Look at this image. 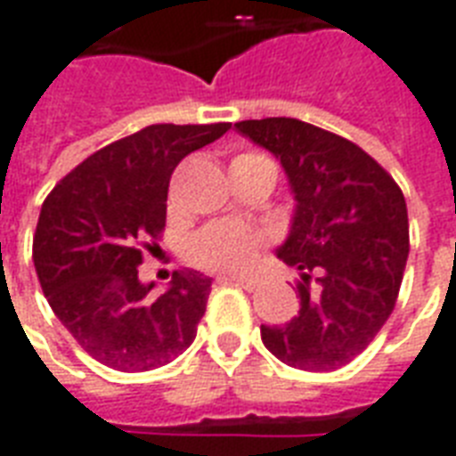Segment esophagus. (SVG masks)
<instances>
[{"mask_svg":"<svg viewBox=\"0 0 456 456\" xmlns=\"http://www.w3.org/2000/svg\"><path fill=\"white\" fill-rule=\"evenodd\" d=\"M221 281H235L238 286H242L245 290H255L259 286V279L256 276H221Z\"/></svg>","mask_w":456,"mask_h":456,"instance_id":"1","label":"esophagus"}]
</instances>
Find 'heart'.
<instances>
[{"label": "heart", "instance_id": "obj_1", "mask_svg": "<svg viewBox=\"0 0 456 456\" xmlns=\"http://www.w3.org/2000/svg\"><path fill=\"white\" fill-rule=\"evenodd\" d=\"M266 166L276 170L273 160L259 151H240L232 156L231 170L240 167ZM265 245V235L240 221H214L201 228L190 240V256L194 265L211 269V272L238 273L245 272L259 255Z\"/></svg>", "mask_w": 456, "mask_h": 456}]
</instances>
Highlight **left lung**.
Masks as SVG:
<instances>
[{"mask_svg":"<svg viewBox=\"0 0 456 456\" xmlns=\"http://www.w3.org/2000/svg\"><path fill=\"white\" fill-rule=\"evenodd\" d=\"M289 175L296 214L279 259L300 272V310L262 324L279 361L310 372L361 355L396 305L409 256V214L395 177L361 146L293 118L235 122Z\"/></svg>","mask_w":456,"mask_h":456,"instance_id":"left-lung-1","label":"left lung"}]
</instances>
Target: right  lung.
<instances>
[{
	"label": "right lung",
	"instance_id": "1",
	"mask_svg": "<svg viewBox=\"0 0 456 456\" xmlns=\"http://www.w3.org/2000/svg\"><path fill=\"white\" fill-rule=\"evenodd\" d=\"M228 129L231 122L151 125L95 151L43 201L33 235L37 281L77 344L112 370L167 365L197 337L211 279L180 269L153 296L139 265L166 231L177 163Z\"/></svg>",
	"mask_w": 456,
	"mask_h": 456
}]
</instances>
